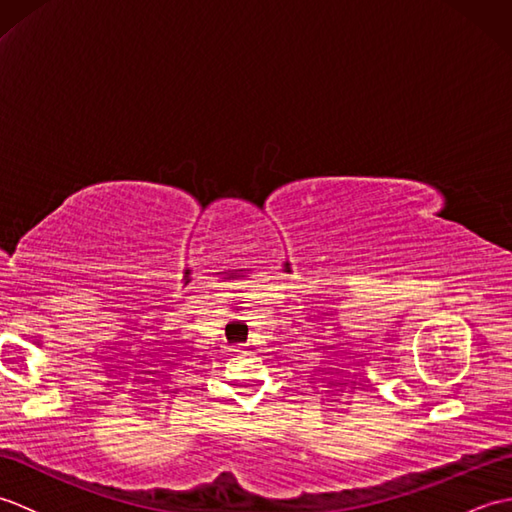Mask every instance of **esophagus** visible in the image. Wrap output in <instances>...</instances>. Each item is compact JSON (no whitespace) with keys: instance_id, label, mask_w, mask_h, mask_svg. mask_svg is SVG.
<instances>
[{"instance_id":"1","label":"esophagus","mask_w":512,"mask_h":512,"mask_svg":"<svg viewBox=\"0 0 512 512\" xmlns=\"http://www.w3.org/2000/svg\"><path fill=\"white\" fill-rule=\"evenodd\" d=\"M231 352H235V354H237V352H242V345H235V347H231Z\"/></svg>"}]
</instances>
